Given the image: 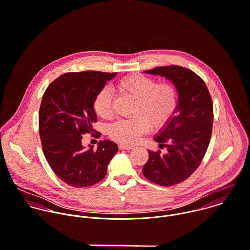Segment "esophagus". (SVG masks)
I'll return each mask as SVG.
<instances>
[{"label": "esophagus", "instance_id": "34e87169", "mask_svg": "<svg viewBox=\"0 0 250 250\" xmlns=\"http://www.w3.org/2000/svg\"><path fill=\"white\" fill-rule=\"evenodd\" d=\"M119 148L120 149H126V150H130L133 148L132 146H126V145H119Z\"/></svg>", "mask_w": 250, "mask_h": 250}]
</instances>
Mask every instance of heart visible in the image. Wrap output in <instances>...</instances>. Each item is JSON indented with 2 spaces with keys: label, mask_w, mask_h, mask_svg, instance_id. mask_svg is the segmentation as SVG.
I'll return each instance as SVG.
<instances>
[{
  "label": "heart",
  "mask_w": 250,
  "mask_h": 250,
  "mask_svg": "<svg viewBox=\"0 0 250 250\" xmlns=\"http://www.w3.org/2000/svg\"><path fill=\"white\" fill-rule=\"evenodd\" d=\"M116 89L136 100V116L118 120L108 128L109 137L122 145L136 144L139 138L149 130L150 125L155 129L165 126L177 110L178 93L171 83H156L151 77L132 74L122 78L116 84ZM94 110L103 119H110L113 116L112 96L106 88L101 89L97 94Z\"/></svg>",
  "instance_id": "obj_1"
}]
</instances>
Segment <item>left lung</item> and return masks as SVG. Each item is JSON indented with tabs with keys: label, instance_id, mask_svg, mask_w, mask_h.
<instances>
[{
	"label": "left lung",
	"instance_id": "1",
	"mask_svg": "<svg viewBox=\"0 0 250 250\" xmlns=\"http://www.w3.org/2000/svg\"><path fill=\"white\" fill-rule=\"evenodd\" d=\"M145 72L166 77L179 94L176 114L154 138L166 152L148 150L143 167L147 180L170 187L187 180L200 165L211 139L213 103L204 81L190 69L168 65Z\"/></svg>",
	"mask_w": 250,
	"mask_h": 250
}]
</instances>
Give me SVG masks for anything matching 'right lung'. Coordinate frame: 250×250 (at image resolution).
Masks as SVG:
<instances>
[{"label": "right lung", "mask_w": 250, "mask_h": 250, "mask_svg": "<svg viewBox=\"0 0 250 250\" xmlns=\"http://www.w3.org/2000/svg\"><path fill=\"white\" fill-rule=\"evenodd\" d=\"M116 72H68L53 81L44 93L39 111V134L44 155L54 173L73 188L102 181L109 161L118 151L111 141H101L97 149H85L82 136L94 134L97 122L94 101Z\"/></svg>", "instance_id": "1"}]
</instances>
